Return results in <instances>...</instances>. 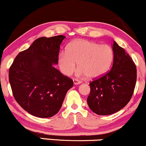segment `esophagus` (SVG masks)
Segmentation results:
<instances>
[{"label":"esophagus","mask_w":146,"mask_h":146,"mask_svg":"<svg viewBox=\"0 0 146 146\" xmlns=\"http://www.w3.org/2000/svg\"><path fill=\"white\" fill-rule=\"evenodd\" d=\"M73 80V83H74L75 85L80 84L82 83V82L80 81V80H78V79H77V78H74Z\"/></svg>","instance_id":"obj_1"}]
</instances>
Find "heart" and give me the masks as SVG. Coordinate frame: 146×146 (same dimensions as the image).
I'll use <instances>...</instances> for the list:
<instances>
[{
	"label": "heart",
	"mask_w": 146,
	"mask_h": 146,
	"mask_svg": "<svg viewBox=\"0 0 146 146\" xmlns=\"http://www.w3.org/2000/svg\"><path fill=\"white\" fill-rule=\"evenodd\" d=\"M113 60V51L108 45L88 40H78L70 43L66 51L58 54V63L64 75H71L78 63L80 75L96 79L109 71Z\"/></svg>",
	"instance_id": "1"
}]
</instances>
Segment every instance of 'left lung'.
Masks as SVG:
<instances>
[{"label":"left lung","mask_w":146,"mask_h":146,"mask_svg":"<svg viewBox=\"0 0 146 146\" xmlns=\"http://www.w3.org/2000/svg\"><path fill=\"white\" fill-rule=\"evenodd\" d=\"M113 64L111 70L89 84L87 104L97 115L117 113L130 102L137 81V68L125 50L113 42Z\"/></svg>","instance_id":"left-lung-1"}]
</instances>
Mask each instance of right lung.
<instances>
[{"label":"right lung","instance_id":"1","mask_svg":"<svg viewBox=\"0 0 146 146\" xmlns=\"http://www.w3.org/2000/svg\"><path fill=\"white\" fill-rule=\"evenodd\" d=\"M62 35L38 38L27 49L20 52L9 71L13 95L22 108L41 118L59 111L73 82L60 73L58 64Z\"/></svg>","mask_w":146,"mask_h":146}]
</instances>
